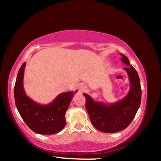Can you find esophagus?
I'll return each instance as SVG.
<instances>
[{
    "instance_id": "obj_1",
    "label": "esophagus",
    "mask_w": 161,
    "mask_h": 161,
    "mask_svg": "<svg viewBox=\"0 0 161 161\" xmlns=\"http://www.w3.org/2000/svg\"><path fill=\"white\" fill-rule=\"evenodd\" d=\"M79 89H80V91L81 92H82L86 89V85L84 83H81L80 84V85H79Z\"/></svg>"
}]
</instances>
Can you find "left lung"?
Masks as SVG:
<instances>
[{
	"instance_id": "8db88e82",
	"label": "left lung",
	"mask_w": 161,
	"mask_h": 161,
	"mask_svg": "<svg viewBox=\"0 0 161 161\" xmlns=\"http://www.w3.org/2000/svg\"><path fill=\"white\" fill-rule=\"evenodd\" d=\"M121 61L127 65L124 69L129 76L130 89L124 99L115 103L106 104L97 102L87 94L86 109L92 124L97 130L103 133H115L124 130L129 126L140 107L141 101V87L140 79L126 56L123 54Z\"/></svg>"
}]
</instances>
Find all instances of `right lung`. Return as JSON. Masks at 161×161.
Segmentation results:
<instances>
[{
  "mask_svg": "<svg viewBox=\"0 0 161 161\" xmlns=\"http://www.w3.org/2000/svg\"><path fill=\"white\" fill-rule=\"evenodd\" d=\"M26 62L18 71L14 87L16 107L22 119L30 129L39 134L58 133L66 124L65 113L76 92L59 94L47 104H40L27 96L23 86L24 70Z\"/></svg>",
  "mask_w": 161,
  "mask_h": 161,
  "instance_id": "add662e5",
  "label": "right lung"
}]
</instances>
